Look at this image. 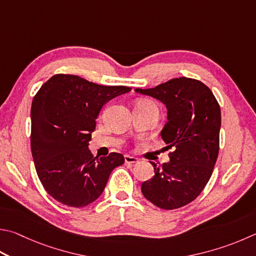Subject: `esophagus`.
<instances>
[{"mask_svg":"<svg viewBox=\"0 0 256 256\" xmlns=\"http://www.w3.org/2000/svg\"><path fill=\"white\" fill-rule=\"evenodd\" d=\"M124 160H125V164H138V158L132 156H128V154H126V156H124Z\"/></svg>","mask_w":256,"mask_h":256,"instance_id":"obj_1","label":"esophagus"}]
</instances>
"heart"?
<instances>
[{
  "instance_id": "obj_1",
  "label": "heart",
  "mask_w": 256,
  "mask_h": 256,
  "mask_svg": "<svg viewBox=\"0 0 256 256\" xmlns=\"http://www.w3.org/2000/svg\"><path fill=\"white\" fill-rule=\"evenodd\" d=\"M141 102H148V100H141Z\"/></svg>"
}]
</instances>
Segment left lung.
<instances>
[{
    "instance_id": "8db88e82",
    "label": "left lung",
    "mask_w": 256,
    "mask_h": 256,
    "mask_svg": "<svg viewBox=\"0 0 256 256\" xmlns=\"http://www.w3.org/2000/svg\"><path fill=\"white\" fill-rule=\"evenodd\" d=\"M136 92L161 100L168 122L161 131L170 161L156 166L141 186L143 196L161 209H176L194 200L206 187L220 151V108L212 90L194 78L179 77Z\"/></svg>"
}]
</instances>
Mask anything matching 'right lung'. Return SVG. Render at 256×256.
I'll return each mask as SVG.
<instances>
[{"label":"right lung","instance_id":"1","mask_svg":"<svg viewBox=\"0 0 256 256\" xmlns=\"http://www.w3.org/2000/svg\"><path fill=\"white\" fill-rule=\"evenodd\" d=\"M131 87L103 86L58 74L41 86L31 106V152L44 188L56 200L82 208L98 198L120 153L94 156L88 150L103 105Z\"/></svg>","mask_w":256,"mask_h":256}]
</instances>
